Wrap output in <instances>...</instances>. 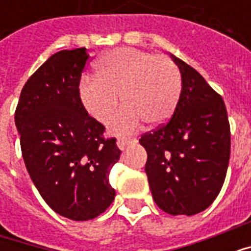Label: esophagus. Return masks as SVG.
<instances>
[{
	"label": "esophagus",
	"mask_w": 251,
	"mask_h": 251,
	"mask_svg": "<svg viewBox=\"0 0 251 251\" xmlns=\"http://www.w3.org/2000/svg\"><path fill=\"white\" fill-rule=\"evenodd\" d=\"M131 144V141H129V140H118L117 141V147L120 148L121 151H124L126 147H129Z\"/></svg>",
	"instance_id": "1"
}]
</instances>
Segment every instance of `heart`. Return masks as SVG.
<instances>
[{
	"instance_id": "b5f03b06",
	"label": "heart",
	"mask_w": 251,
	"mask_h": 251,
	"mask_svg": "<svg viewBox=\"0 0 251 251\" xmlns=\"http://www.w3.org/2000/svg\"><path fill=\"white\" fill-rule=\"evenodd\" d=\"M98 76H84L79 99L88 114L106 122L120 103L125 106L110 121L115 134L136 131L142 120L161 125L174 114L181 91V77L175 63L165 56L136 48H115L98 62Z\"/></svg>"
}]
</instances>
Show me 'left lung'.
<instances>
[{"label":"left lung","mask_w":251,"mask_h":251,"mask_svg":"<svg viewBox=\"0 0 251 251\" xmlns=\"http://www.w3.org/2000/svg\"><path fill=\"white\" fill-rule=\"evenodd\" d=\"M181 74L172 118L145 133L147 172L156 204L171 215L204 211L221 192L230 160L225 102L195 68L171 55Z\"/></svg>","instance_id":"left-lung-1"}]
</instances>
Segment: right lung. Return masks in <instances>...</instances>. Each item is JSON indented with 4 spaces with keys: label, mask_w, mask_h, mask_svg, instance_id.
<instances>
[{
    "label": "right lung",
    "mask_w": 251,
    "mask_h": 251,
    "mask_svg": "<svg viewBox=\"0 0 251 251\" xmlns=\"http://www.w3.org/2000/svg\"><path fill=\"white\" fill-rule=\"evenodd\" d=\"M87 60L86 48L52 55L25 83L14 114L30 179L47 204L72 221L94 219L113 203L109 174L121 156L79 99Z\"/></svg>",
    "instance_id": "obj_1"
}]
</instances>
